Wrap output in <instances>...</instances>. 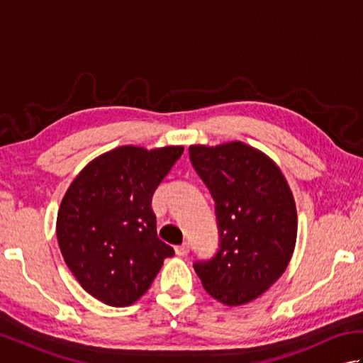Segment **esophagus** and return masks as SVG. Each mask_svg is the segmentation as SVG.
Instances as JSON below:
<instances>
[{
	"mask_svg": "<svg viewBox=\"0 0 363 363\" xmlns=\"http://www.w3.org/2000/svg\"><path fill=\"white\" fill-rule=\"evenodd\" d=\"M174 251H176L177 256H187V254H189V243L184 242L182 245L174 246Z\"/></svg>",
	"mask_w": 363,
	"mask_h": 363,
	"instance_id": "34e87169",
	"label": "esophagus"
}]
</instances>
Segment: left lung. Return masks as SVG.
<instances>
[{
	"label": "left lung",
	"instance_id": "left-lung-1",
	"mask_svg": "<svg viewBox=\"0 0 363 363\" xmlns=\"http://www.w3.org/2000/svg\"><path fill=\"white\" fill-rule=\"evenodd\" d=\"M190 160L211 190L220 248L194 265L203 287L225 306H242L272 287L295 251V198L281 168L243 142L191 145Z\"/></svg>",
	"mask_w": 363,
	"mask_h": 363
}]
</instances>
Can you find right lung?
Returning <instances> with one entry per match:
<instances>
[{"label": "right lung", "instance_id": "add662e5", "mask_svg": "<svg viewBox=\"0 0 363 363\" xmlns=\"http://www.w3.org/2000/svg\"><path fill=\"white\" fill-rule=\"evenodd\" d=\"M182 152L184 146H118L89 162L65 191L59 248L81 287L101 303L134 304L174 254L157 237L151 199Z\"/></svg>", "mask_w": 363, "mask_h": 363}]
</instances>
